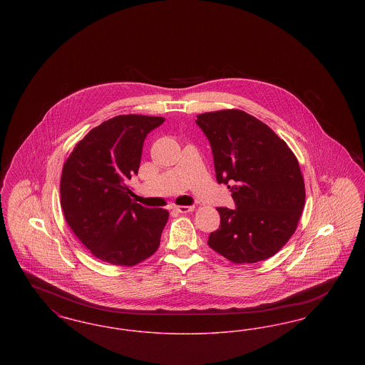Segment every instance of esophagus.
Masks as SVG:
<instances>
[{
  "mask_svg": "<svg viewBox=\"0 0 365 365\" xmlns=\"http://www.w3.org/2000/svg\"><path fill=\"white\" fill-rule=\"evenodd\" d=\"M175 210L179 213H189L194 210V207H186V205H180V207H175Z\"/></svg>",
  "mask_w": 365,
  "mask_h": 365,
  "instance_id": "obj_1",
  "label": "esophagus"
}]
</instances>
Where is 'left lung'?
Masks as SVG:
<instances>
[{
  "label": "left lung",
  "mask_w": 365,
  "mask_h": 365,
  "mask_svg": "<svg viewBox=\"0 0 365 365\" xmlns=\"http://www.w3.org/2000/svg\"><path fill=\"white\" fill-rule=\"evenodd\" d=\"M212 146L219 183L232 191L237 209L217 208L220 227L208 245L234 264L277 255L295 232L305 204L298 160L287 143L240 109L197 115Z\"/></svg>",
  "instance_id": "obj_1"
}]
</instances>
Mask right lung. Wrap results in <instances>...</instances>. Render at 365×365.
Instances as JSON below:
<instances>
[{
  "label": "right lung",
  "instance_id": "add662e5",
  "mask_svg": "<svg viewBox=\"0 0 365 365\" xmlns=\"http://www.w3.org/2000/svg\"><path fill=\"white\" fill-rule=\"evenodd\" d=\"M164 118L119 115L87 133L66 160L60 197L72 232L91 255L133 267L160 246L168 210L133 201L128 180L138 174L143 139Z\"/></svg>",
  "mask_w": 365,
  "mask_h": 365
}]
</instances>
